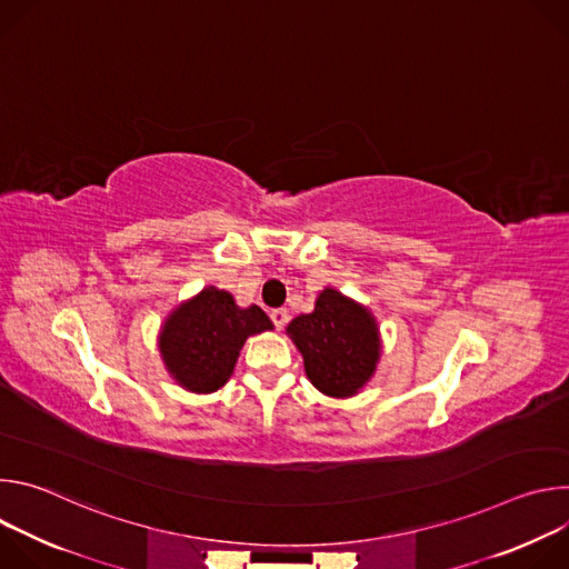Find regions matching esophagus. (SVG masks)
<instances>
[{
	"label": "esophagus",
	"mask_w": 569,
	"mask_h": 569,
	"mask_svg": "<svg viewBox=\"0 0 569 569\" xmlns=\"http://www.w3.org/2000/svg\"><path fill=\"white\" fill-rule=\"evenodd\" d=\"M270 319L274 321L277 331H281V329H286V323L290 321V315H288V310H286V308H277V310H272V312H270Z\"/></svg>",
	"instance_id": "obj_1"
}]
</instances>
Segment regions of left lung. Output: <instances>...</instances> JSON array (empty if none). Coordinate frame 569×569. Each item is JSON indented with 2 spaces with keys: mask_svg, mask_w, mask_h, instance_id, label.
<instances>
[{
  "mask_svg": "<svg viewBox=\"0 0 569 569\" xmlns=\"http://www.w3.org/2000/svg\"><path fill=\"white\" fill-rule=\"evenodd\" d=\"M286 333L303 356L308 380L333 398L358 393L380 360L376 317L336 288H323L315 310L295 317Z\"/></svg>",
  "mask_w": 569,
  "mask_h": 569,
  "instance_id": "obj_1",
  "label": "left lung"
}]
</instances>
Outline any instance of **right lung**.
<instances>
[{
	"instance_id": "obj_1",
	"label": "right lung",
	"mask_w": 569,
	"mask_h": 569,
	"mask_svg": "<svg viewBox=\"0 0 569 569\" xmlns=\"http://www.w3.org/2000/svg\"><path fill=\"white\" fill-rule=\"evenodd\" d=\"M263 331H272V321L259 306L240 308L229 292L209 286L167 317L159 353L178 385L211 393L233 373L246 340Z\"/></svg>"
}]
</instances>
